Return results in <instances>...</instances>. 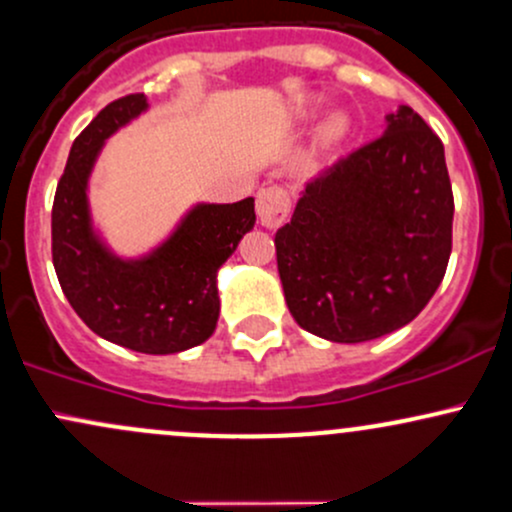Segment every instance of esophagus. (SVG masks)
I'll return each instance as SVG.
<instances>
[{
  "instance_id": "esophagus-1",
  "label": "esophagus",
  "mask_w": 512,
  "mask_h": 512,
  "mask_svg": "<svg viewBox=\"0 0 512 512\" xmlns=\"http://www.w3.org/2000/svg\"><path fill=\"white\" fill-rule=\"evenodd\" d=\"M291 199L282 187H265L257 192V216L265 228L282 226L284 218L289 216Z\"/></svg>"
}]
</instances>
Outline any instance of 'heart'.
<instances>
[{
	"mask_svg": "<svg viewBox=\"0 0 512 512\" xmlns=\"http://www.w3.org/2000/svg\"><path fill=\"white\" fill-rule=\"evenodd\" d=\"M342 131H345V121H342L340 116H335V119H330L328 128H325V133H328V136H340Z\"/></svg>",
	"mask_w": 512,
	"mask_h": 512,
	"instance_id": "heart-1",
	"label": "heart"
}]
</instances>
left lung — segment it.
<instances>
[{"mask_svg": "<svg viewBox=\"0 0 512 512\" xmlns=\"http://www.w3.org/2000/svg\"><path fill=\"white\" fill-rule=\"evenodd\" d=\"M452 216L442 140L401 106L379 138L306 184L274 235L291 316L330 342L403 328L445 277Z\"/></svg>", "mask_w": 512, "mask_h": 512, "instance_id": "1", "label": "left lung"}]
</instances>
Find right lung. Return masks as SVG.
<instances>
[{"instance_id":"add662e5","label":"right lung","mask_w":512,"mask_h":512,"mask_svg":"<svg viewBox=\"0 0 512 512\" xmlns=\"http://www.w3.org/2000/svg\"><path fill=\"white\" fill-rule=\"evenodd\" d=\"M145 109L143 94L111 101L72 143L53 201V265L70 306L99 338L145 355H174L216 330V272L255 226V199L194 206L143 260L111 255L89 221L87 179L104 140Z\"/></svg>"}]
</instances>
